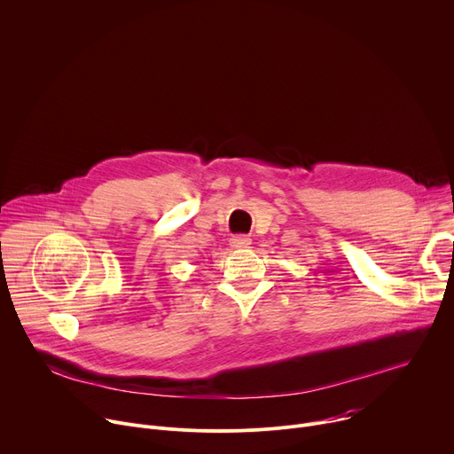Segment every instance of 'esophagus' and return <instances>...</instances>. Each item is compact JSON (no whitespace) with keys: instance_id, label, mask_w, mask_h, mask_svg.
<instances>
[{"instance_id":"esophagus-1","label":"esophagus","mask_w":454,"mask_h":454,"mask_svg":"<svg viewBox=\"0 0 454 454\" xmlns=\"http://www.w3.org/2000/svg\"><path fill=\"white\" fill-rule=\"evenodd\" d=\"M251 244V239L247 235H235L231 239V246L233 247H247Z\"/></svg>"}]
</instances>
